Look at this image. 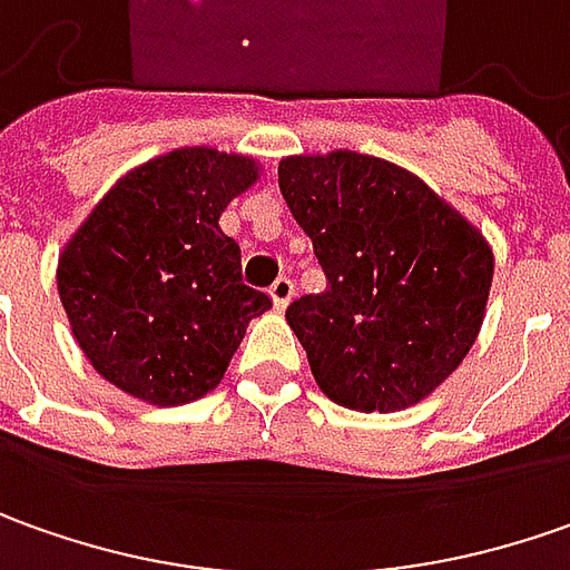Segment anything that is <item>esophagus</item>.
Returning <instances> with one entry per match:
<instances>
[{"instance_id": "esophagus-1", "label": "esophagus", "mask_w": 570, "mask_h": 570, "mask_svg": "<svg viewBox=\"0 0 570 570\" xmlns=\"http://www.w3.org/2000/svg\"><path fill=\"white\" fill-rule=\"evenodd\" d=\"M271 299H274V308L277 312H284L289 299H293V281L289 277H277L274 284H271Z\"/></svg>"}]
</instances>
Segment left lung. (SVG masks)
Instances as JSON below:
<instances>
[{"mask_svg": "<svg viewBox=\"0 0 570 570\" xmlns=\"http://www.w3.org/2000/svg\"><path fill=\"white\" fill-rule=\"evenodd\" d=\"M277 179L327 277L286 308L318 387L360 413L429 397L485 318L495 262L480 229L420 176L356 150L286 157Z\"/></svg>", "mask_w": 570, "mask_h": 570, "instance_id": "8db88e82", "label": "left lung"}]
</instances>
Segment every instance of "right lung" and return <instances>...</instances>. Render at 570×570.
<instances>
[{"instance_id": "1", "label": "right lung", "mask_w": 570, "mask_h": 570, "mask_svg": "<svg viewBox=\"0 0 570 570\" xmlns=\"http://www.w3.org/2000/svg\"><path fill=\"white\" fill-rule=\"evenodd\" d=\"M258 164L210 148L169 150L126 173L59 255V299L90 365L131 397L179 406L224 379L271 296L243 284L224 207Z\"/></svg>"}]
</instances>
